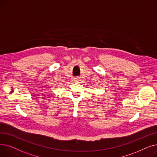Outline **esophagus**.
Returning a JSON list of instances; mask_svg holds the SVG:
<instances>
[{"mask_svg":"<svg viewBox=\"0 0 157 157\" xmlns=\"http://www.w3.org/2000/svg\"><path fill=\"white\" fill-rule=\"evenodd\" d=\"M74 81H75V82H78V81H79V78H78V77H75V78H73V79H72Z\"/></svg>","mask_w":157,"mask_h":157,"instance_id":"34e87169","label":"esophagus"}]
</instances>
